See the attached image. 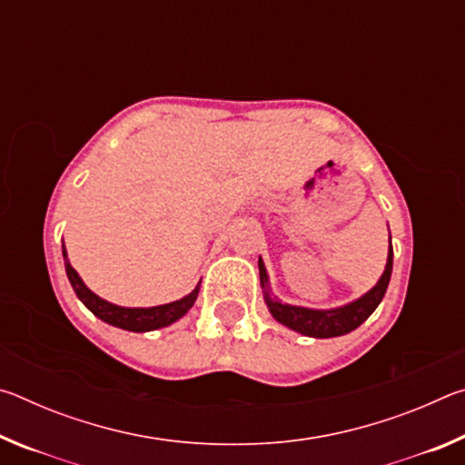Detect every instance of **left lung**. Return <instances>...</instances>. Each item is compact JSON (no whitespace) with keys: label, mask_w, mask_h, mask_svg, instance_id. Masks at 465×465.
<instances>
[{"label":"left lung","mask_w":465,"mask_h":465,"mask_svg":"<svg viewBox=\"0 0 465 465\" xmlns=\"http://www.w3.org/2000/svg\"><path fill=\"white\" fill-rule=\"evenodd\" d=\"M391 264H393V250H391V235H390V248H388V262H385L383 274L375 285L352 302L338 305V308L328 310H316V308H303V305H291L281 302L272 295L269 272L262 258H258V271H261V287L264 295V303L269 308L271 316L279 322V324L287 326L295 332L310 336V338H334L349 334L352 330L359 328L363 322L371 316L377 305L381 303L385 295V289L390 285L391 277Z\"/></svg>","instance_id":"obj_1"}]
</instances>
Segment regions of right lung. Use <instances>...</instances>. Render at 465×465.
<instances>
[{"label": "right lung", "instance_id": "right-lung-1", "mask_svg": "<svg viewBox=\"0 0 465 465\" xmlns=\"http://www.w3.org/2000/svg\"><path fill=\"white\" fill-rule=\"evenodd\" d=\"M63 262H65L67 279L72 282L77 299H80L85 308H88L94 316L100 318L102 322H106V324L121 330H129V332H152V330L174 324V322L186 316L188 310L193 308L201 289V282H199V285H196L188 295L176 299V302L153 305V308H124V305L106 302V299H102L100 295L94 293L88 285H85L80 274H77V271L72 266V262H69L65 243H63Z\"/></svg>", "mask_w": 465, "mask_h": 465}]
</instances>
